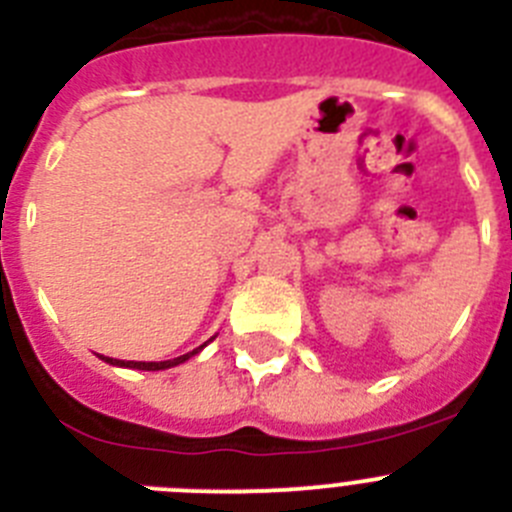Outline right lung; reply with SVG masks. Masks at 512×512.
Wrapping results in <instances>:
<instances>
[{
	"instance_id": "right-lung-1",
	"label": "right lung",
	"mask_w": 512,
	"mask_h": 512,
	"mask_svg": "<svg viewBox=\"0 0 512 512\" xmlns=\"http://www.w3.org/2000/svg\"><path fill=\"white\" fill-rule=\"evenodd\" d=\"M200 348H194V351H189V354L184 356H176V359H169V361H120V359H110V356H102L107 364L112 366H128V369H143V372H158V369H171V366L176 364H184L187 359H192L194 354H200Z\"/></svg>"
}]
</instances>
